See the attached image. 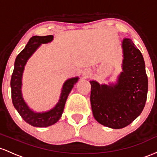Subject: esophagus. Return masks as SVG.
<instances>
[{
    "label": "esophagus",
    "mask_w": 157,
    "mask_h": 157,
    "mask_svg": "<svg viewBox=\"0 0 157 157\" xmlns=\"http://www.w3.org/2000/svg\"><path fill=\"white\" fill-rule=\"evenodd\" d=\"M89 75H90V73L88 70H86V71H84L83 73V75L85 77V78H87V77L89 76Z\"/></svg>",
    "instance_id": "34e87169"
}]
</instances>
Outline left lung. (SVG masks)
Listing matches in <instances>:
<instances>
[{
  "mask_svg": "<svg viewBox=\"0 0 157 157\" xmlns=\"http://www.w3.org/2000/svg\"><path fill=\"white\" fill-rule=\"evenodd\" d=\"M122 72L117 83L90 81V102L98 123L113 129L128 126L140 115L147 99L148 82L143 56L130 38L122 40Z\"/></svg>",
  "mask_w": 157,
  "mask_h": 157,
  "instance_id": "1",
  "label": "left lung"
}]
</instances>
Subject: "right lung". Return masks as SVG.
I'll list each match as a JSON object with an SVG mask.
<instances>
[{"label": "right lung", "instance_id": "right-lung-1", "mask_svg": "<svg viewBox=\"0 0 157 157\" xmlns=\"http://www.w3.org/2000/svg\"><path fill=\"white\" fill-rule=\"evenodd\" d=\"M53 39V36H33L29 39L25 48L17 55L14 65L11 82L12 104L21 117L28 124L37 128H44L52 125L57 122L64 111L65 102L73 89L74 84L78 80V77L67 79L63 84L59 102L56 106L47 112L38 113L29 108L22 96V75L24 67L28 59L36 52L41 44L50 43Z\"/></svg>", "mask_w": 157, "mask_h": 157}]
</instances>
